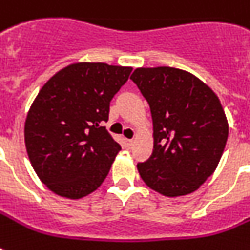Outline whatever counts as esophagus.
<instances>
[{"label":"esophagus","mask_w":250,"mask_h":250,"mask_svg":"<svg viewBox=\"0 0 250 250\" xmlns=\"http://www.w3.org/2000/svg\"><path fill=\"white\" fill-rule=\"evenodd\" d=\"M125 141H127V146H128V148H132V146H133V140H132V139H127V140H125Z\"/></svg>","instance_id":"esophagus-1"}]
</instances>
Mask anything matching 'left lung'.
Instances as JSON below:
<instances>
[{
    "instance_id": "obj_1",
    "label": "left lung",
    "mask_w": 250,
    "mask_h": 250,
    "mask_svg": "<svg viewBox=\"0 0 250 250\" xmlns=\"http://www.w3.org/2000/svg\"><path fill=\"white\" fill-rule=\"evenodd\" d=\"M131 79L153 119L152 156L137 164L141 179L168 197L192 193L217 168L227 143L229 123L219 98L179 68H136Z\"/></svg>"
}]
</instances>
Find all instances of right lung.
<instances>
[{"label": "right lung", "mask_w": 250, "mask_h": 250, "mask_svg": "<svg viewBox=\"0 0 250 250\" xmlns=\"http://www.w3.org/2000/svg\"><path fill=\"white\" fill-rule=\"evenodd\" d=\"M131 71L74 63L40 89L25 119L24 141L33 170L52 192L76 200L105 180L121 145L101 125Z\"/></svg>", "instance_id": "add662e5"}]
</instances>
